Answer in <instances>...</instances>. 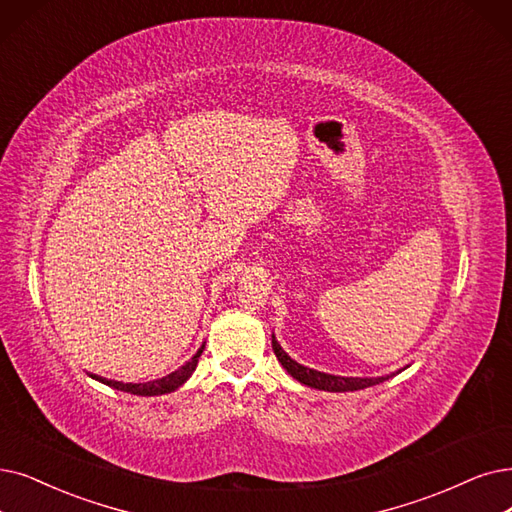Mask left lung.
I'll list each match as a JSON object with an SVG mask.
<instances>
[{"mask_svg":"<svg viewBox=\"0 0 512 512\" xmlns=\"http://www.w3.org/2000/svg\"><path fill=\"white\" fill-rule=\"evenodd\" d=\"M273 338V351L279 359V363L288 370L290 376H294L298 382L311 386V388H319V391H330V393H344V391H361V388L380 384L384 380H388V376L382 378H344V376H332V374H323L317 370H311V367H304L300 363H296L288 353H285L279 342Z\"/></svg>","mask_w":512,"mask_h":512,"instance_id":"obj_1","label":"left lung"}]
</instances>
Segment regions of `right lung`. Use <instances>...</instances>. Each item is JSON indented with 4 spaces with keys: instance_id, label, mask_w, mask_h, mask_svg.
Here are the masks:
<instances>
[{
    "instance_id": "add662e5",
    "label": "right lung",
    "mask_w": 512,
    "mask_h": 512,
    "mask_svg": "<svg viewBox=\"0 0 512 512\" xmlns=\"http://www.w3.org/2000/svg\"><path fill=\"white\" fill-rule=\"evenodd\" d=\"M203 353V346L201 349L191 357V361H187L182 367H178L176 372L163 376L159 380H151V382H142V384H132V382H117V380H107L102 376H92L96 378L98 382L107 384V386H113L117 388V391H124V393H130V395H142V397H155V395H166V393H172L176 391V388L180 384H185L189 380V376L195 372L197 367V361Z\"/></svg>"
}]
</instances>
